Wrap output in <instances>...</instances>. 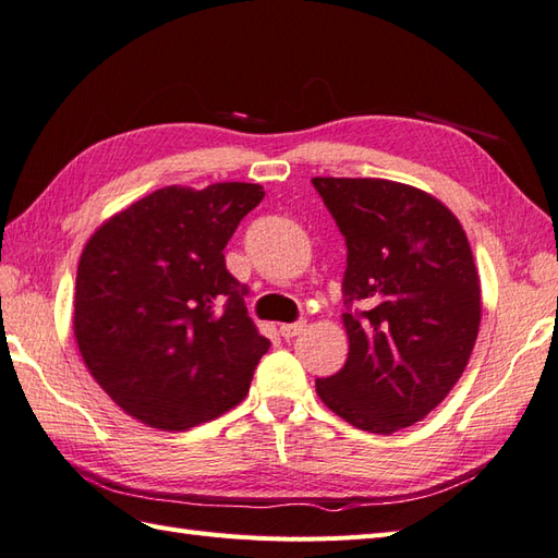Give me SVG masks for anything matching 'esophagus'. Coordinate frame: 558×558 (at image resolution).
<instances>
[{
    "mask_svg": "<svg viewBox=\"0 0 558 558\" xmlns=\"http://www.w3.org/2000/svg\"><path fill=\"white\" fill-rule=\"evenodd\" d=\"M305 322H291V325H281L279 327V331H281V337L283 339H293V337H299L301 331H305Z\"/></svg>",
    "mask_w": 558,
    "mask_h": 558,
    "instance_id": "1",
    "label": "esophagus"
}]
</instances>
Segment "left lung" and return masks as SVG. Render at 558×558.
<instances>
[{
    "mask_svg": "<svg viewBox=\"0 0 558 558\" xmlns=\"http://www.w3.org/2000/svg\"><path fill=\"white\" fill-rule=\"evenodd\" d=\"M343 233L349 357L317 396L357 429L391 435L447 399L473 353L482 291L461 221L435 195L387 179L315 177ZM353 302L364 311L351 314Z\"/></svg>",
    "mask_w": 558,
    "mask_h": 558,
    "instance_id": "8db88e82",
    "label": "left lung"
}]
</instances>
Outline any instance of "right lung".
Here are the masks:
<instances>
[{"instance_id":"right-lung-1","label":"right lung","mask_w":558,"mask_h":558,"mask_svg":"<svg viewBox=\"0 0 558 558\" xmlns=\"http://www.w3.org/2000/svg\"><path fill=\"white\" fill-rule=\"evenodd\" d=\"M259 183L167 185L85 243L73 337L93 379L143 425L183 432L239 405L269 341L225 247L259 205Z\"/></svg>"}]
</instances>
